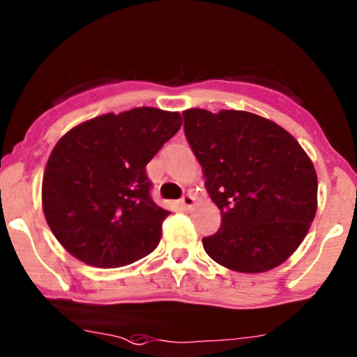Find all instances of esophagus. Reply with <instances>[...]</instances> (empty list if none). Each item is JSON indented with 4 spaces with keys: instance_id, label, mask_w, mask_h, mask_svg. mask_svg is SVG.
I'll list each match as a JSON object with an SVG mask.
<instances>
[{
    "instance_id": "1",
    "label": "esophagus",
    "mask_w": 357,
    "mask_h": 357,
    "mask_svg": "<svg viewBox=\"0 0 357 357\" xmlns=\"http://www.w3.org/2000/svg\"><path fill=\"white\" fill-rule=\"evenodd\" d=\"M193 204H195V197H193V195H185V197H183L181 198V200H179V207H181V208H191V207H193Z\"/></svg>"
}]
</instances>
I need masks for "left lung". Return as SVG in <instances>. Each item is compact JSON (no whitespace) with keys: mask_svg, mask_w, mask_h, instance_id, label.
Here are the masks:
<instances>
[{"mask_svg":"<svg viewBox=\"0 0 357 357\" xmlns=\"http://www.w3.org/2000/svg\"><path fill=\"white\" fill-rule=\"evenodd\" d=\"M220 229L204 248L222 267L260 273L279 267L305 239L317 213L314 166L291 133L246 111L183 112Z\"/></svg>","mask_w":357,"mask_h":357,"instance_id":"left-lung-1","label":"left lung"}]
</instances>
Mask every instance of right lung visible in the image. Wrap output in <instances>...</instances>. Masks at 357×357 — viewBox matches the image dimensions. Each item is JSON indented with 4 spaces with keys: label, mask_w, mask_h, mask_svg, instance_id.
Instances as JSON below:
<instances>
[{
    "label": "right lung",
    "mask_w": 357,
    "mask_h": 357,
    "mask_svg": "<svg viewBox=\"0 0 357 357\" xmlns=\"http://www.w3.org/2000/svg\"><path fill=\"white\" fill-rule=\"evenodd\" d=\"M179 112L135 107L97 116L59 138L43 178L47 226L84 264L116 268L147 257L169 215L145 166L181 128Z\"/></svg>",
    "instance_id": "obj_1"
}]
</instances>
